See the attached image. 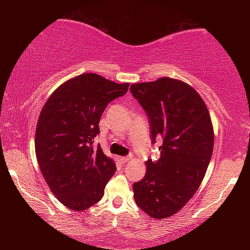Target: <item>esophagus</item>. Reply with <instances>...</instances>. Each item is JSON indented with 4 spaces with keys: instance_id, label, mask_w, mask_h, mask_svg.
I'll use <instances>...</instances> for the list:
<instances>
[{
    "instance_id": "esophagus-1",
    "label": "esophagus",
    "mask_w": 250,
    "mask_h": 250,
    "mask_svg": "<svg viewBox=\"0 0 250 250\" xmlns=\"http://www.w3.org/2000/svg\"><path fill=\"white\" fill-rule=\"evenodd\" d=\"M132 159V157L131 156H126V157H121V158H119V160H121V163L122 164H126V163H128L129 160Z\"/></svg>"
}]
</instances>
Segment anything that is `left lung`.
<instances>
[{"instance_id": "left-lung-1", "label": "left lung", "mask_w": 250, "mask_h": 250, "mask_svg": "<svg viewBox=\"0 0 250 250\" xmlns=\"http://www.w3.org/2000/svg\"><path fill=\"white\" fill-rule=\"evenodd\" d=\"M129 91L149 119L152 145L163 140L159 159L146 160L145 177L133 184L134 200L152 218L169 217L196 193L209 165V112L197 91L169 77L133 84Z\"/></svg>"}]
</instances>
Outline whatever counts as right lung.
<instances>
[{
  "label": "right lung",
  "mask_w": 250,
  "mask_h": 250,
  "mask_svg": "<svg viewBox=\"0 0 250 250\" xmlns=\"http://www.w3.org/2000/svg\"><path fill=\"white\" fill-rule=\"evenodd\" d=\"M97 74L71 78L53 92L41 111L35 151L41 172L54 196L73 210H85L104 194L116 165L93 140L109 102L126 94Z\"/></svg>",
  "instance_id": "right-lung-1"
}]
</instances>
